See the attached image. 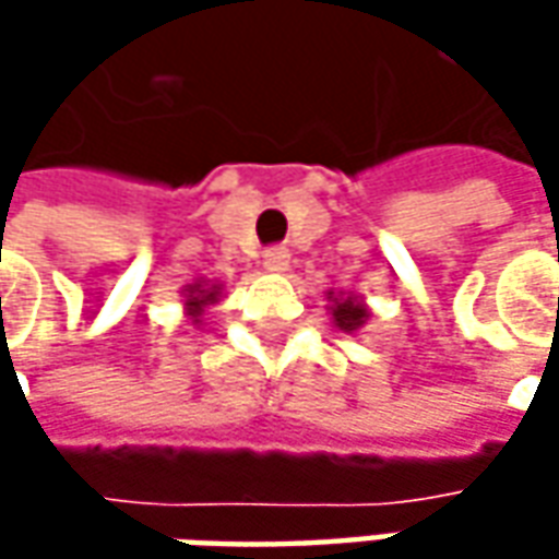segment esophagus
<instances>
[{
  "mask_svg": "<svg viewBox=\"0 0 559 559\" xmlns=\"http://www.w3.org/2000/svg\"><path fill=\"white\" fill-rule=\"evenodd\" d=\"M264 267L273 270V273H280V270L289 267V248L283 246H273L264 251Z\"/></svg>",
  "mask_w": 559,
  "mask_h": 559,
  "instance_id": "34e87169",
  "label": "esophagus"
}]
</instances>
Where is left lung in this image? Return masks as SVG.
Masks as SVG:
<instances>
[{
  "instance_id": "obj_1",
  "label": "left lung",
  "mask_w": 559,
  "mask_h": 559,
  "mask_svg": "<svg viewBox=\"0 0 559 559\" xmlns=\"http://www.w3.org/2000/svg\"><path fill=\"white\" fill-rule=\"evenodd\" d=\"M326 298L333 301L330 311H333V323L342 330V333H357L367 320H370V311L367 305L357 298V295H345V292H326Z\"/></svg>"
}]
</instances>
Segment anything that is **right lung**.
<instances>
[{"mask_svg": "<svg viewBox=\"0 0 559 559\" xmlns=\"http://www.w3.org/2000/svg\"><path fill=\"white\" fill-rule=\"evenodd\" d=\"M186 298V313H189V320L192 323H202V313L207 305H214L217 298H221V283H192V286H186L183 289Z\"/></svg>", "mask_w": 559, "mask_h": 559, "instance_id": "right-lung-1", "label": "right lung"}]
</instances>
